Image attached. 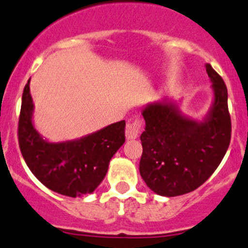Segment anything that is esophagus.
<instances>
[{
	"label": "esophagus",
	"instance_id": "obj_1",
	"mask_svg": "<svg viewBox=\"0 0 248 248\" xmlns=\"http://www.w3.org/2000/svg\"><path fill=\"white\" fill-rule=\"evenodd\" d=\"M144 127V122L140 117H133L128 120L126 124V138L127 139H136L138 138Z\"/></svg>",
	"mask_w": 248,
	"mask_h": 248
}]
</instances>
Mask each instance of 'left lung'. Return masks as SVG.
<instances>
[{
  "label": "left lung",
  "instance_id": "obj_1",
  "mask_svg": "<svg viewBox=\"0 0 248 248\" xmlns=\"http://www.w3.org/2000/svg\"><path fill=\"white\" fill-rule=\"evenodd\" d=\"M215 102L202 124L181 116L171 106L156 103L142 111L145 131L139 171L147 187L166 197L189 193L202 186L223 159L232 137L228 91L222 77L206 64Z\"/></svg>",
  "mask_w": 248,
  "mask_h": 248
}]
</instances>
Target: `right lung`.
Masks as SVG:
<instances>
[{"mask_svg":"<svg viewBox=\"0 0 248 248\" xmlns=\"http://www.w3.org/2000/svg\"><path fill=\"white\" fill-rule=\"evenodd\" d=\"M30 80L22 92L17 139L22 157L34 176L51 191L67 197L92 193L108 171L109 162L124 142L120 121L74 141L47 142L32 124Z\"/></svg>","mask_w":248,"mask_h":248,"instance_id":"1","label":"right lung"}]
</instances>
